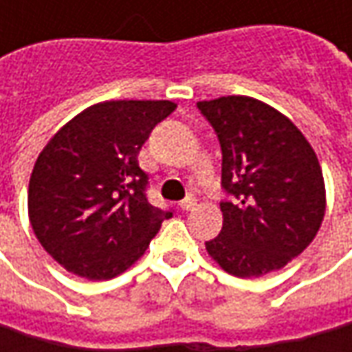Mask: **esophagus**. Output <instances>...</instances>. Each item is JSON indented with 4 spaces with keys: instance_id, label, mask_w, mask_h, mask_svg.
I'll return each mask as SVG.
<instances>
[{
    "instance_id": "obj_1",
    "label": "esophagus",
    "mask_w": 352,
    "mask_h": 352,
    "mask_svg": "<svg viewBox=\"0 0 352 352\" xmlns=\"http://www.w3.org/2000/svg\"><path fill=\"white\" fill-rule=\"evenodd\" d=\"M194 208H196V197L194 196H188L186 199L180 201V210L190 211V210H194Z\"/></svg>"
}]
</instances>
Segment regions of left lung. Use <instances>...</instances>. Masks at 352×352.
Returning <instances> with one entry per match:
<instances>
[{"label": "left lung", "mask_w": 352, "mask_h": 352, "mask_svg": "<svg viewBox=\"0 0 352 352\" xmlns=\"http://www.w3.org/2000/svg\"><path fill=\"white\" fill-rule=\"evenodd\" d=\"M221 144L229 199L210 256L239 278L284 268L314 241L325 215V184L311 144L274 107L247 96L197 102Z\"/></svg>", "instance_id": "obj_1"}]
</instances>
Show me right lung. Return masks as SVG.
I'll return each mask as SVG.
<instances>
[{"mask_svg":"<svg viewBox=\"0 0 352 352\" xmlns=\"http://www.w3.org/2000/svg\"><path fill=\"white\" fill-rule=\"evenodd\" d=\"M176 103H96L47 142L29 182L38 243L68 272L109 280L139 261L172 211L146 199L139 151Z\"/></svg>","mask_w":352,"mask_h":352,"instance_id":"right-lung-1","label":"right lung"}]
</instances>
